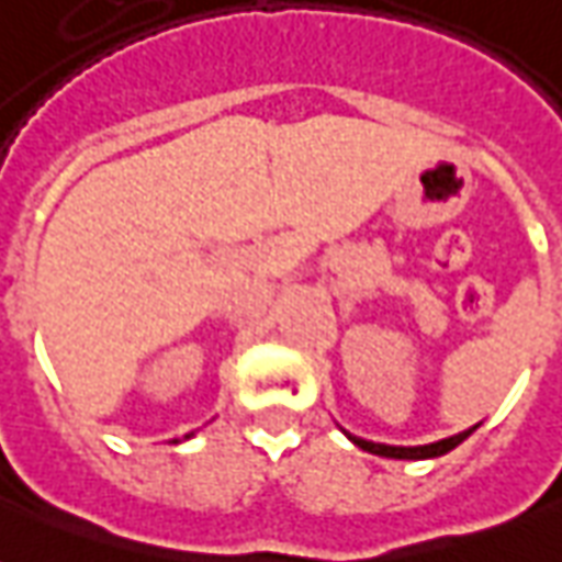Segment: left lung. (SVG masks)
<instances>
[{
    "label": "left lung",
    "mask_w": 562,
    "mask_h": 562,
    "mask_svg": "<svg viewBox=\"0 0 562 562\" xmlns=\"http://www.w3.org/2000/svg\"><path fill=\"white\" fill-rule=\"evenodd\" d=\"M475 427H470V430H463V434L458 436H448V439H439V442H430V446H415V448H406V446H382V442H367V439H361V436H352L349 434V439H352L355 446L364 448V451H370V454H379V458H397V460H424V458H439V454H446V451H451L454 446H460L467 436L472 434Z\"/></svg>",
    "instance_id": "1"
}]
</instances>
